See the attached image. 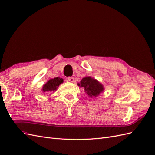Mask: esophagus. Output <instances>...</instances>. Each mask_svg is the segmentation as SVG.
<instances>
[{
	"label": "esophagus",
	"instance_id": "obj_1",
	"mask_svg": "<svg viewBox=\"0 0 155 155\" xmlns=\"http://www.w3.org/2000/svg\"><path fill=\"white\" fill-rule=\"evenodd\" d=\"M67 79H68L69 81H70L71 82H73L74 81V78L73 77H69L67 78Z\"/></svg>",
	"mask_w": 155,
	"mask_h": 155
}]
</instances>
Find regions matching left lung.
I'll return each instance as SVG.
<instances>
[{
    "label": "left lung",
    "mask_w": 155,
    "mask_h": 155,
    "mask_svg": "<svg viewBox=\"0 0 155 155\" xmlns=\"http://www.w3.org/2000/svg\"><path fill=\"white\" fill-rule=\"evenodd\" d=\"M78 86L82 87L90 97H97L104 90V86L98 81L92 78L91 77L83 78L81 82L78 83Z\"/></svg>",
    "instance_id": "1"
}]
</instances>
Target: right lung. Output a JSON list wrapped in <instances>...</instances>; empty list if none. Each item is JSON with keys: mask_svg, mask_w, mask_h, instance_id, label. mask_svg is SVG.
<instances>
[{"mask_svg": "<svg viewBox=\"0 0 155 155\" xmlns=\"http://www.w3.org/2000/svg\"><path fill=\"white\" fill-rule=\"evenodd\" d=\"M63 82V79L59 77L51 78L45 84H44L42 90L43 92H51L56 90L58 86Z\"/></svg>", "mask_w": 155, "mask_h": 155, "instance_id": "add662e5", "label": "right lung"}]
</instances>
